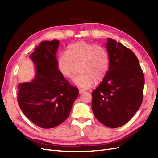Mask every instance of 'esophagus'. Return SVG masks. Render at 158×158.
<instances>
[{"mask_svg": "<svg viewBox=\"0 0 158 158\" xmlns=\"http://www.w3.org/2000/svg\"><path fill=\"white\" fill-rule=\"evenodd\" d=\"M85 91L84 89H79V94H82V93H83V92H85Z\"/></svg>", "mask_w": 158, "mask_h": 158, "instance_id": "34e87169", "label": "esophagus"}]
</instances>
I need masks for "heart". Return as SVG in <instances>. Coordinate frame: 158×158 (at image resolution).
I'll list each match as a JSON object with an SVG mask.
<instances>
[{"label":"heart","mask_w":158,"mask_h":158,"mask_svg":"<svg viewBox=\"0 0 158 158\" xmlns=\"http://www.w3.org/2000/svg\"><path fill=\"white\" fill-rule=\"evenodd\" d=\"M66 54L62 53L57 58V68L63 77L71 79L76 67H79L81 75L76 77L74 83L83 89L92 88L95 80L101 81L109 70V56L101 46L84 41L69 45Z\"/></svg>","instance_id":"1"}]
</instances>
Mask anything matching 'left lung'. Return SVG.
<instances>
[{"label":"left lung","instance_id":"8db88e82","mask_svg":"<svg viewBox=\"0 0 158 158\" xmlns=\"http://www.w3.org/2000/svg\"><path fill=\"white\" fill-rule=\"evenodd\" d=\"M106 45L109 70L92 94V109L100 123L115 128L128 122L141 105L145 78L132 50L110 38Z\"/></svg>","mask_w":158,"mask_h":158}]
</instances>
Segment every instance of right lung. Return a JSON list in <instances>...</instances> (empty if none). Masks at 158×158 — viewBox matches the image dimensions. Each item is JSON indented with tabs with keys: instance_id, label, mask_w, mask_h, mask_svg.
<instances>
[{
	"instance_id": "1",
	"label": "right lung",
	"mask_w": 158,
	"mask_h": 158,
	"mask_svg": "<svg viewBox=\"0 0 158 158\" xmlns=\"http://www.w3.org/2000/svg\"><path fill=\"white\" fill-rule=\"evenodd\" d=\"M59 41H45L30 55L36 74L31 82L18 85V102L25 116L42 128H52L68 118L78 88L70 84L57 68Z\"/></svg>"
}]
</instances>
